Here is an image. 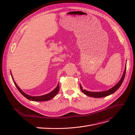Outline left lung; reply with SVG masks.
<instances>
[{
	"label": "left lung",
	"instance_id": "1",
	"mask_svg": "<svg viewBox=\"0 0 135 135\" xmlns=\"http://www.w3.org/2000/svg\"><path fill=\"white\" fill-rule=\"evenodd\" d=\"M126 68H125L124 69V71L123 74V75H122L120 80L115 85H114L113 87H112L111 89H109L108 91H103V92H90V91H87L85 89H83L82 87L81 86V85L80 84V88L81 91L83 92V93H84L85 95H86L87 96H90V97H95V98H100V97H106L107 96H109L111 94L115 92L117 89L120 87V86L121 85V84H122L124 78L125 76V74H126Z\"/></svg>",
	"mask_w": 135,
	"mask_h": 135
}]
</instances>
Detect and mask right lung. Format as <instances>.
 Masks as SVG:
<instances>
[{
  "label": "right lung",
  "instance_id": "right-lung-1",
  "mask_svg": "<svg viewBox=\"0 0 135 135\" xmlns=\"http://www.w3.org/2000/svg\"><path fill=\"white\" fill-rule=\"evenodd\" d=\"M12 79L13 80V76H12V74H11ZM13 82L16 85V87H17V88L18 89V90L19 91V92L21 93L22 95L26 97V99H27L28 100H31V101H48L51 99H52V98H54L57 93L59 91V89H60V85L59 84H57V86L56 87V88L55 89H54L52 92H51L50 93H49L48 94H46V95H44L43 96H30L28 95H27L26 93H24L21 89L19 88V87L17 85V84L16 83L15 81L13 80Z\"/></svg>",
  "mask_w": 135,
  "mask_h": 135
}]
</instances>
